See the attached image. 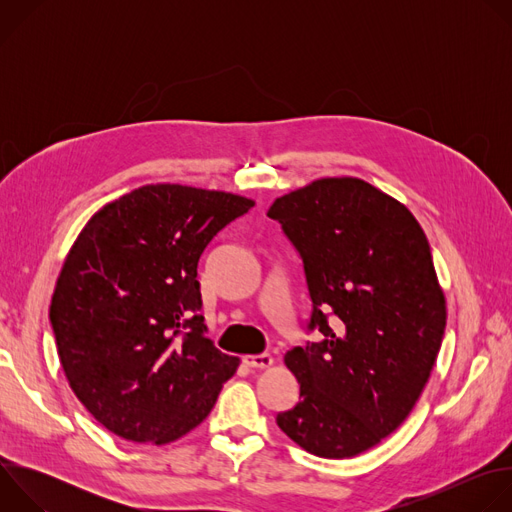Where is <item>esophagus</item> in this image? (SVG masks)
Instances as JSON below:
<instances>
[{
	"label": "esophagus",
	"instance_id": "esophagus-1",
	"mask_svg": "<svg viewBox=\"0 0 512 512\" xmlns=\"http://www.w3.org/2000/svg\"><path fill=\"white\" fill-rule=\"evenodd\" d=\"M243 362L251 369H269L273 364V358L269 354H249L243 358Z\"/></svg>",
	"mask_w": 512,
	"mask_h": 512
}]
</instances>
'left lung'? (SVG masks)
I'll return each mask as SVG.
<instances>
[{
	"instance_id": "8db88e82",
	"label": "left lung",
	"mask_w": 512,
	"mask_h": 512,
	"mask_svg": "<svg viewBox=\"0 0 512 512\" xmlns=\"http://www.w3.org/2000/svg\"><path fill=\"white\" fill-rule=\"evenodd\" d=\"M267 216L304 259L310 328L324 336L285 352L300 403L277 425L314 456H358L407 419L442 346L448 312L427 237L403 202L352 176L283 194Z\"/></svg>"
}]
</instances>
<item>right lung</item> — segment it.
Segmentation results:
<instances>
[{
    "label": "right lung",
    "instance_id": "add662e5",
    "mask_svg": "<svg viewBox=\"0 0 512 512\" xmlns=\"http://www.w3.org/2000/svg\"><path fill=\"white\" fill-rule=\"evenodd\" d=\"M255 206L223 190L148 184L97 210L50 304L64 377L111 433L156 446L200 425L239 358L204 334L198 259Z\"/></svg>",
    "mask_w": 512,
    "mask_h": 512
}]
</instances>
